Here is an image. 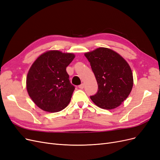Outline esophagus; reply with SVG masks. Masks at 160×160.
<instances>
[{
	"instance_id": "34e87169",
	"label": "esophagus",
	"mask_w": 160,
	"mask_h": 160,
	"mask_svg": "<svg viewBox=\"0 0 160 160\" xmlns=\"http://www.w3.org/2000/svg\"><path fill=\"white\" fill-rule=\"evenodd\" d=\"M84 87V84H82L78 86V88H80V89H83Z\"/></svg>"
}]
</instances>
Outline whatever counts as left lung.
I'll list each match as a JSON object with an SVG mask.
<instances>
[{"label":"left lung","mask_w":160,"mask_h":160,"mask_svg":"<svg viewBox=\"0 0 160 160\" xmlns=\"http://www.w3.org/2000/svg\"><path fill=\"white\" fill-rule=\"evenodd\" d=\"M90 63L98 86L97 93L90 97L102 109L120 106L132 91L133 78L127 61L112 49L100 47L84 53Z\"/></svg>","instance_id":"obj_1"}]
</instances>
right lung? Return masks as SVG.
<instances>
[{
	"instance_id": "right-lung-1",
	"label": "right lung",
	"mask_w": 160,
	"mask_h": 160,
	"mask_svg": "<svg viewBox=\"0 0 160 160\" xmlns=\"http://www.w3.org/2000/svg\"><path fill=\"white\" fill-rule=\"evenodd\" d=\"M75 58L73 53L48 50L36 59L27 76V90L41 110L58 112L68 105L75 89L66 67Z\"/></svg>"
}]
</instances>
